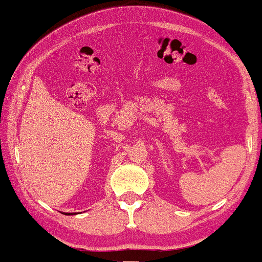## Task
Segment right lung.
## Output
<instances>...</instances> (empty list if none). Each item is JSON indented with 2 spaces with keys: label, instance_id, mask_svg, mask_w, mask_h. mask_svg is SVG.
Masks as SVG:
<instances>
[{
  "label": "right lung",
  "instance_id": "right-lung-1",
  "mask_svg": "<svg viewBox=\"0 0 262 262\" xmlns=\"http://www.w3.org/2000/svg\"><path fill=\"white\" fill-rule=\"evenodd\" d=\"M65 214H68V215H69V214H74V213H65Z\"/></svg>",
  "mask_w": 262,
  "mask_h": 262
}]
</instances>
